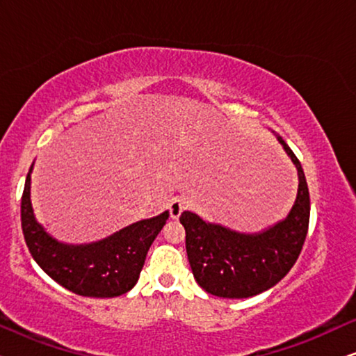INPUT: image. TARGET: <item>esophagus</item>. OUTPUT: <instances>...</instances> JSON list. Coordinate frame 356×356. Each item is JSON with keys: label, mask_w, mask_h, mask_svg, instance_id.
<instances>
[{"label": "esophagus", "mask_w": 356, "mask_h": 356, "mask_svg": "<svg viewBox=\"0 0 356 356\" xmlns=\"http://www.w3.org/2000/svg\"><path fill=\"white\" fill-rule=\"evenodd\" d=\"M188 207V202L184 201L183 197H175L172 199V202H170V216H172V218H179V216H181L184 209Z\"/></svg>", "instance_id": "esophagus-1"}]
</instances>
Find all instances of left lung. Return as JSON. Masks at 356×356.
I'll return each mask as SVG.
<instances>
[{
  "instance_id": "obj_1",
  "label": "left lung",
  "mask_w": 356,
  "mask_h": 356,
  "mask_svg": "<svg viewBox=\"0 0 356 356\" xmlns=\"http://www.w3.org/2000/svg\"><path fill=\"white\" fill-rule=\"evenodd\" d=\"M277 140L298 172V193L284 220L259 233H241L189 211L179 217L193 275L207 293L220 298L259 295L279 284L298 259L309 225V191L300 160L280 136Z\"/></svg>"
}]
</instances>
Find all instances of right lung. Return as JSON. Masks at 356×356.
I'll return each mask as SVG.
<instances>
[{"label": "right lung", "mask_w": 356, "mask_h": 356, "mask_svg": "<svg viewBox=\"0 0 356 356\" xmlns=\"http://www.w3.org/2000/svg\"><path fill=\"white\" fill-rule=\"evenodd\" d=\"M29 170L21 201L22 233L27 248L47 275L72 293L92 298H113L129 291L139 279L150 245L170 213L144 218L94 243L70 245L47 233L33 216Z\"/></svg>", "instance_id": "obj_1"}]
</instances>
